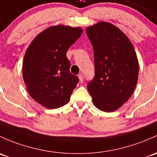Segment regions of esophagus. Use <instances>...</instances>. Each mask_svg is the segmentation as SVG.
<instances>
[{"label":"esophagus","instance_id":"1","mask_svg":"<svg viewBox=\"0 0 157 157\" xmlns=\"http://www.w3.org/2000/svg\"><path fill=\"white\" fill-rule=\"evenodd\" d=\"M78 77H79V80H80V83H83V79H84V77H83V75L82 74H80L78 75Z\"/></svg>","mask_w":157,"mask_h":157}]
</instances>
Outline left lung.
<instances>
[{"mask_svg": "<svg viewBox=\"0 0 157 157\" xmlns=\"http://www.w3.org/2000/svg\"><path fill=\"white\" fill-rule=\"evenodd\" d=\"M94 51L95 76L87 85L92 101L102 111H114L129 99L138 81V62L126 34L108 22L88 27Z\"/></svg>", "mask_w": 157, "mask_h": 157, "instance_id": "left-lung-1", "label": "left lung"}]
</instances>
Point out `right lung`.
<instances>
[{
  "label": "right lung",
  "instance_id": "add662e5",
  "mask_svg": "<svg viewBox=\"0 0 157 157\" xmlns=\"http://www.w3.org/2000/svg\"><path fill=\"white\" fill-rule=\"evenodd\" d=\"M82 34L80 28H48L31 42L25 54L23 79L31 98L49 109L70 100L79 78L70 72L67 49Z\"/></svg>",
  "mask_w": 157,
  "mask_h": 157
}]
</instances>
